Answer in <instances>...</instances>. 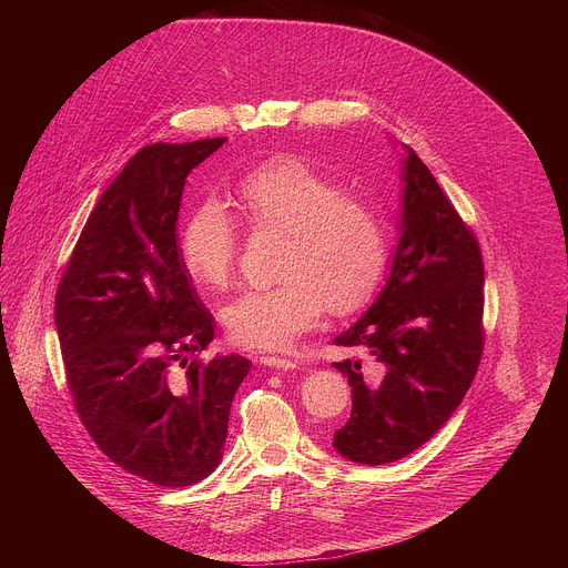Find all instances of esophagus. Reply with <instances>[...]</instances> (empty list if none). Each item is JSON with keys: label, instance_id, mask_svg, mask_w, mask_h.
I'll list each match as a JSON object with an SVG mask.
<instances>
[{"label": "esophagus", "instance_id": "esophagus-1", "mask_svg": "<svg viewBox=\"0 0 568 568\" xmlns=\"http://www.w3.org/2000/svg\"><path fill=\"white\" fill-rule=\"evenodd\" d=\"M261 364L263 366H270V368H276V371H292L296 368V362L290 359V357H276V355H265L261 357Z\"/></svg>", "mask_w": 568, "mask_h": 568}]
</instances>
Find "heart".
I'll return each instance as SVG.
<instances>
[{
  "instance_id": "b5f03b06",
  "label": "heart",
  "mask_w": 568,
  "mask_h": 568,
  "mask_svg": "<svg viewBox=\"0 0 568 568\" xmlns=\"http://www.w3.org/2000/svg\"><path fill=\"white\" fill-rule=\"evenodd\" d=\"M233 204L252 229L283 233L276 252L278 281L237 294L222 307L231 342L256 351L290 348L331 307L348 314L377 290L386 267L382 215L366 197L301 154H276L242 175ZM189 276L222 290L235 272L237 235L215 202L200 204L180 233Z\"/></svg>"
}]
</instances>
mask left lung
<instances>
[{
    "label": "left lung",
    "instance_id": "obj_1",
    "mask_svg": "<svg viewBox=\"0 0 568 568\" xmlns=\"http://www.w3.org/2000/svg\"><path fill=\"white\" fill-rule=\"evenodd\" d=\"M399 240L375 303L333 344L366 348L384 366L366 384L362 362H335L353 412L335 449L362 465L416 452L456 412L483 353L480 247L420 156L404 145Z\"/></svg>",
    "mask_w": 568,
    "mask_h": 568
}]
</instances>
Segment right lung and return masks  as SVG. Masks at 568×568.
<instances>
[{
  "label": "right lung",
  "instance_id": "1",
  "mask_svg": "<svg viewBox=\"0 0 568 568\" xmlns=\"http://www.w3.org/2000/svg\"><path fill=\"white\" fill-rule=\"evenodd\" d=\"M226 139L141 148L99 197L55 292V328L75 412L101 452L164 488L222 458L250 359H191L215 335L180 256L189 173Z\"/></svg>",
  "mask_w": 568,
  "mask_h": 568
}]
</instances>
